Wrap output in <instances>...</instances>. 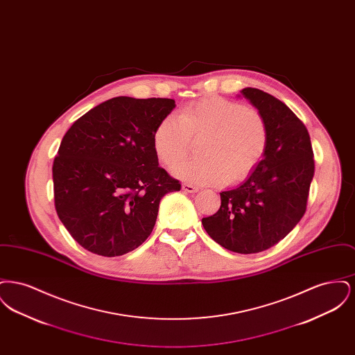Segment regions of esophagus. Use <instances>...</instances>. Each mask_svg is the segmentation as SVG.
Returning <instances> with one entry per match:
<instances>
[{
    "instance_id": "obj_1",
    "label": "esophagus",
    "mask_w": 355,
    "mask_h": 355,
    "mask_svg": "<svg viewBox=\"0 0 355 355\" xmlns=\"http://www.w3.org/2000/svg\"><path fill=\"white\" fill-rule=\"evenodd\" d=\"M182 190L186 193H197L200 189L197 186L190 185V184H182Z\"/></svg>"
}]
</instances>
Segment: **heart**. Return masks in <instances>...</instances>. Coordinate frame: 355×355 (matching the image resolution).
I'll return each instance as SVG.
<instances>
[{"mask_svg": "<svg viewBox=\"0 0 355 355\" xmlns=\"http://www.w3.org/2000/svg\"><path fill=\"white\" fill-rule=\"evenodd\" d=\"M202 157L180 162L173 174L197 185L236 184L261 164L268 148V126L259 112L239 102L211 96L186 105L178 119L168 116L153 133L158 159L173 166L198 139Z\"/></svg>", "mask_w": 355, "mask_h": 355, "instance_id": "b5f03b06", "label": "heart"}]
</instances>
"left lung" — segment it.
I'll use <instances>...</instances> for the list:
<instances>
[{"label":"left lung","instance_id":"1","mask_svg":"<svg viewBox=\"0 0 355 355\" xmlns=\"http://www.w3.org/2000/svg\"><path fill=\"white\" fill-rule=\"evenodd\" d=\"M241 94L265 119L268 148L242 185L220 193V210L202 218V225L222 248L259 253L284 239L304 217L314 154L306 126L284 102L255 87Z\"/></svg>","mask_w":355,"mask_h":355}]
</instances>
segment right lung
I'll return each mask as SVG.
<instances>
[{
	"instance_id": "obj_1",
	"label": "right lung",
	"mask_w": 355,
	"mask_h": 355,
	"mask_svg": "<svg viewBox=\"0 0 355 355\" xmlns=\"http://www.w3.org/2000/svg\"><path fill=\"white\" fill-rule=\"evenodd\" d=\"M175 107L170 98L116 97L77 119L53 162L54 205L84 249L119 257L142 245L161 198L181 189L158 166L157 125Z\"/></svg>"
}]
</instances>
